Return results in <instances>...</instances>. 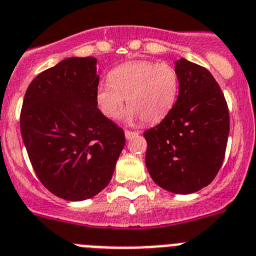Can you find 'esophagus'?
<instances>
[{"mask_svg":"<svg viewBox=\"0 0 256 256\" xmlns=\"http://www.w3.org/2000/svg\"><path fill=\"white\" fill-rule=\"evenodd\" d=\"M124 134H126V140H132L138 134L137 132H132V130H124Z\"/></svg>","mask_w":256,"mask_h":256,"instance_id":"1","label":"esophagus"}]
</instances>
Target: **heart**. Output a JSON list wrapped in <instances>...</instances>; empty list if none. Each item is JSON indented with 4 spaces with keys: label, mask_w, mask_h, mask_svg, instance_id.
Wrapping results in <instances>:
<instances>
[{
    "label": "heart",
    "mask_w": 256,
    "mask_h": 256,
    "mask_svg": "<svg viewBox=\"0 0 256 256\" xmlns=\"http://www.w3.org/2000/svg\"><path fill=\"white\" fill-rule=\"evenodd\" d=\"M178 94V75L168 63L133 60L118 66L96 89V102L107 119H116L126 98L124 119L159 123L171 112Z\"/></svg>",
    "instance_id": "b5f03b06"
}]
</instances>
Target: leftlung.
Listing matches in <instances>:
<instances>
[{
    "label": "left lung",
    "mask_w": 256,
    "mask_h": 256,
    "mask_svg": "<svg viewBox=\"0 0 256 256\" xmlns=\"http://www.w3.org/2000/svg\"><path fill=\"white\" fill-rule=\"evenodd\" d=\"M178 96L158 126L146 130L145 163L156 185L176 194L207 186L219 172L229 134V111L219 84L204 67L174 62Z\"/></svg>",
    "instance_id": "obj_1"
}]
</instances>
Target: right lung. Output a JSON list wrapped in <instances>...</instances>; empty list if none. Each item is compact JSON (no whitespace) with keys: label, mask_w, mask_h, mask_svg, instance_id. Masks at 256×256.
I'll list each match as a JSON object with an SVG mask.
<instances>
[{"label":"right lung","mask_w":256,"mask_h":256,"mask_svg":"<svg viewBox=\"0 0 256 256\" xmlns=\"http://www.w3.org/2000/svg\"><path fill=\"white\" fill-rule=\"evenodd\" d=\"M97 60L66 58L37 75L24 96L20 132L37 178L66 200L108 185L126 144L122 128L96 102Z\"/></svg>","instance_id":"1"}]
</instances>
